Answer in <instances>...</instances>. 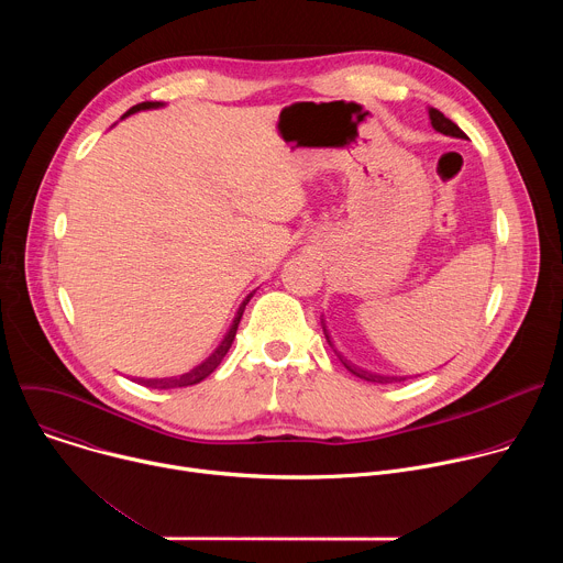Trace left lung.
I'll return each mask as SVG.
<instances>
[{"mask_svg":"<svg viewBox=\"0 0 563 563\" xmlns=\"http://www.w3.org/2000/svg\"><path fill=\"white\" fill-rule=\"evenodd\" d=\"M430 120H432V126L439 131V133H443V135H452V137H465V133L450 120V118H445L439 109H430ZM320 323H323V318H320ZM323 332H325V323H323ZM325 336H328V332H325ZM328 343L332 345V341H330V336H328ZM339 358L343 361V365L354 374V376H358V378H365V380H372V383H394V380H406V378H398V376H380V374H372V372H365V369H361V367H356V365H352L347 358H343L341 354H339Z\"/></svg>","mask_w":563,"mask_h":563,"instance_id":"8db88e82","label":"left lung"}]
</instances>
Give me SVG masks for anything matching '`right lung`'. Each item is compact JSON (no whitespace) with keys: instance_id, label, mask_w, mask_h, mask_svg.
I'll use <instances>...</instances> for the list:
<instances>
[{"instance_id":"1","label":"right lung","mask_w":563,"mask_h":563,"mask_svg":"<svg viewBox=\"0 0 563 563\" xmlns=\"http://www.w3.org/2000/svg\"><path fill=\"white\" fill-rule=\"evenodd\" d=\"M157 107H163V102H142V104H135V107H131L126 113H124V118L126 115H131V113H137V111H144V109H157ZM250 302V296H247V300L240 305V309H238V313H235V318H233V323H231V328H229V332H227V336L222 339V343L216 347V352L209 356V358H205L198 367H194L191 372H187V374H183V376H172V378H142L140 383L142 385H146V387H155V389H169V387H187V385H196V383H200V380H205L218 365H220V361L224 358V354L229 352V347H231V343H233V339H235V330H238V323H240V318H243V311H245V305Z\"/></svg>"}]
</instances>
